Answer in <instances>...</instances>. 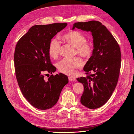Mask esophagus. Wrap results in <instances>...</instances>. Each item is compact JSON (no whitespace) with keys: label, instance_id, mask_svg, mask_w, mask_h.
<instances>
[{"label":"esophagus","instance_id":"esophagus-1","mask_svg":"<svg viewBox=\"0 0 134 134\" xmlns=\"http://www.w3.org/2000/svg\"><path fill=\"white\" fill-rule=\"evenodd\" d=\"M68 79L69 81H72V82H75L76 81V79L75 77H70V76H69V77H68Z\"/></svg>","mask_w":134,"mask_h":134}]
</instances>
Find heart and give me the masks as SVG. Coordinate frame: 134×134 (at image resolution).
I'll use <instances>...</instances> for the list:
<instances>
[{
    "label": "heart",
    "mask_w": 134,
    "mask_h": 134,
    "mask_svg": "<svg viewBox=\"0 0 134 134\" xmlns=\"http://www.w3.org/2000/svg\"><path fill=\"white\" fill-rule=\"evenodd\" d=\"M63 39L75 48L74 55L79 54L84 58L88 59L91 57L93 47L87 42L86 37L78 31H71L65 34L63 36ZM60 51V43L57 38L52 39L49 46V54L53 58H57L59 55ZM82 60L79 57L71 59L65 58L57 64L59 70L65 74L74 75L78 68L83 66Z\"/></svg>",
    "instance_id": "1"
}]
</instances>
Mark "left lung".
I'll use <instances>...</instances> for the list:
<instances>
[{"mask_svg":"<svg viewBox=\"0 0 134 134\" xmlns=\"http://www.w3.org/2000/svg\"><path fill=\"white\" fill-rule=\"evenodd\" d=\"M75 27L91 32L93 37V53L84 67L87 75L77 80L84 86L81 103L91 109H97L109 100L117 86L121 67L120 47L99 21L75 23L72 30Z\"/></svg>","mask_w":134,"mask_h":134,"instance_id":"obj_1","label":"left lung"}]
</instances>
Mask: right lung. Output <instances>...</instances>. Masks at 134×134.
Here are the masks:
<instances>
[{"label": "right lung", "mask_w": 134, "mask_h": 134, "mask_svg": "<svg viewBox=\"0 0 134 134\" xmlns=\"http://www.w3.org/2000/svg\"><path fill=\"white\" fill-rule=\"evenodd\" d=\"M67 24L53 23L33 26L17 42L14 53L15 75L19 87L26 100L34 107L47 110L58 101L67 76L52 74L56 68L49 54L51 39Z\"/></svg>", "instance_id": "right-lung-1"}]
</instances>
